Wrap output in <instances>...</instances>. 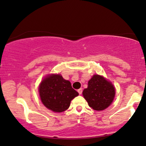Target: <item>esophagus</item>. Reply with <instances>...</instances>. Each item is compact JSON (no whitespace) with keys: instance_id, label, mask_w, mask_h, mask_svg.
I'll use <instances>...</instances> for the list:
<instances>
[{"instance_id":"34e87169","label":"esophagus","mask_w":146,"mask_h":146,"mask_svg":"<svg viewBox=\"0 0 146 146\" xmlns=\"http://www.w3.org/2000/svg\"><path fill=\"white\" fill-rule=\"evenodd\" d=\"M77 91H78V93H79V95H81V94H82V88L78 89Z\"/></svg>"}]
</instances>
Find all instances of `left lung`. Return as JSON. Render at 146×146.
<instances>
[{"label":"left lung","mask_w":146,"mask_h":146,"mask_svg":"<svg viewBox=\"0 0 146 146\" xmlns=\"http://www.w3.org/2000/svg\"><path fill=\"white\" fill-rule=\"evenodd\" d=\"M82 95L90 108L96 111L104 110L114 100L115 88L113 84L99 75H94L88 81Z\"/></svg>","instance_id":"8db88e82"}]
</instances>
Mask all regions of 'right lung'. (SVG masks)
Listing matches in <instances>:
<instances>
[{
  "label": "right lung",
  "mask_w": 146,
  "mask_h": 146,
  "mask_svg": "<svg viewBox=\"0 0 146 146\" xmlns=\"http://www.w3.org/2000/svg\"><path fill=\"white\" fill-rule=\"evenodd\" d=\"M38 91L43 104L49 110L57 113L68 110L71 100L78 95L70 81L64 79L60 74L46 76L40 84Z\"/></svg>",
  "instance_id": "add662e5"
}]
</instances>
